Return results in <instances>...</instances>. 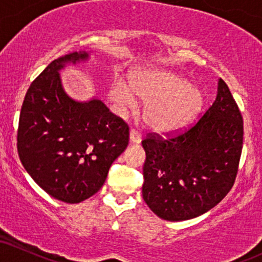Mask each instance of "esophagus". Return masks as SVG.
Instances as JSON below:
<instances>
[{"mask_svg": "<svg viewBox=\"0 0 262 262\" xmlns=\"http://www.w3.org/2000/svg\"><path fill=\"white\" fill-rule=\"evenodd\" d=\"M129 141H130V144H139L141 141V135L139 134V132L132 129L130 133H129Z\"/></svg>", "mask_w": 262, "mask_h": 262, "instance_id": "1", "label": "esophagus"}]
</instances>
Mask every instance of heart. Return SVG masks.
<instances>
[{
  "mask_svg": "<svg viewBox=\"0 0 262 262\" xmlns=\"http://www.w3.org/2000/svg\"><path fill=\"white\" fill-rule=\"evenodd\" d=\"M143 102L146 125L160 134H172L187 128L201 113L204 97L197 86L181 75L161 68L133 70L127 75V85L121 80L111 83L108 97L119 112L135 107V99Z\"/></svg>",
  "mask_w": 262,
  "mask_h": 262,
  "instance_id": "b5f03b06",
  "label": "heart"
}]
</instances>
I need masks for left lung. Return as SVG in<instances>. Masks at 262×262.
Wrapping results in <instances>:
<instances>
[{"mask_svg":"<svg viewBox=\"0 0 262 262\" xmlns=\"http://www.w3.org/2000/svg\"><path fill=\"white\" fill-rule=\"evenodd\" d=\"M243 118L223 80L215 101L183 134L149 135L143 198L158 217L187 221L217 206L233 187L243 148Z\"/></svg>","mask_w":262,"mask_h":262,"instance_id":"left-lung-1","label":"left lung"}]
</instances>
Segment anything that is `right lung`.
<instances>
[{"instance_id":"1","label":"right lung","mask_w":262,"mask_h":262,"mask_svg":"<svg viewBox=\"0 0 262 262\" xmlns=\"http://www.w3.org/2000/svg\"><path fill=\"white\" fill-rule=\"evenodd\" d=\"M90 55L80 50L50 62L29 86L19 116L23 167L39 187L65 203H80L100 191L128 145V125L97 96L77 101L62 86L60 71Z\"/></svg>"}]
</instances>
